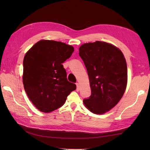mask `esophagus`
I'll return each mask as SVG.
<instances>
[{"instance_id":"esophagus-1","label":"esophagus","mask_w":150,"mask_h":150,"mask_svg":"<svg viewBox=\"0 0 150 150\" xmlns=\"http://www.w3.org/2000/svg\"><path fill=\"white\" fill-rule=\"evenodd\" d=\"M76 86H77V90L79 91V89H80V86H79V83H76Z\"/></svg>"}]
</instances>
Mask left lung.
<instances>
[{"mask_svg":"<svg viewBox=\"0 0 150 150\" xmlns=\"http://www.w3.org/2000/svg\"><path fill=\"white\" fill-rule=\"evenodd\" d=\"M79 55L87 69L91 90L84 104L93 113H106L116 106L126 89L125 57L117 47L102 41L82 44Z\"/></svg>","mask_w":150,"mask_h":150,"instance_id":"8db88e82","label":"left lung"}]
</instances>
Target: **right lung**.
<instances>
[{"instance_id": "right-lung-1", "label": "right lung", "mask_w": 150, "mask_h": 150, "mask_svg": "<svg viewBox=\"0 0 150 150\" xmlns=\"http://www.w3.org/2000/svg\"><path fill=\"white\" fill-rule=\"evenodd\" d=\"M74 47L55 40H40L26 52L23 60L24 88L39 111L50 113L61 107L76 85L68 81L62 64Z\"/></svg>"}]
</instances>
